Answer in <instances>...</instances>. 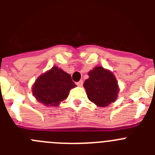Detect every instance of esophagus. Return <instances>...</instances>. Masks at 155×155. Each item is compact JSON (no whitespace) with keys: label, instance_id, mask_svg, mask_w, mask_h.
<instances>
[{"label":"esophagus","instance_id":"34e87169","mask_svg":"<svg viewBox=\"0 0 155 155\" xmlns=\"http://www.w3.org/2000/svg\"><path fill=\"white\" fill-rule=\"evenodd\" d=\"M76 84H77V85L78 86V87H81V86L83 85V81H80L77 82Z\"/></svg>","mask_w":155,"mask_h":155}]
</instances>
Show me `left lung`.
I'll return each mask as SVG.
<instances>
[{"label": "left lung", "instance_id": "1", "mask_svg": "<svg viewBox=\"0 0 155 155\" xmlns=\"http://www.w3.org/2000/svg\"><path fill=\"white\" fill-rule=\"evenodd\" d=\"M84 87L87 98L99 107H105L114 102L120 91L118 81L112 71L97 66L87 73Z\"/></svg>", "mask_w": 155, "mask_h": 155}]
</instances>
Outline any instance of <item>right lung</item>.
<instances>
[{"instance_id":"obj_1","label":"right lung","mask_w":155,"mask_h":155,"mask_svg":"<svg viewBox=\"0 0 155 155\" xmlns=\"http://www.w3.org/2000/svg\"><path fill=\"white\" fill-rule=\"evenodd\" d=\"M75 87L71 74L54 66L35 80L31 91L40 103L46 106H58Z\"/></svg>"}]
</instances>
